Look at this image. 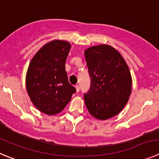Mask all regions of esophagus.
Here are the masks:
<instances>
[{
  "label": "esophagus",
  "mask_w": 159,
  "mask_h": 159,
  "mask_svg": "<svg viewBox=\"0 0 159 159\" xmlns=\"http://www.w3.org/2000/svg\"><path fill=\"white\" fill-rule=\"evenodd\" d=\"M75 88H76L77 93H79V91H80V87H79V85H78V84H76V85H75Z\"/></svg>",
  "instance_id": "esophagus-1"
}]
</instances>
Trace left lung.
<instances>
[{
    "label": "left lung",
    "mask_w": 159,
    "mask_h": 159,
    "mask_svg": "<svg viewBox=\"0 0 159 159\" xmlns=\"http://www.w3.org/2000/svg\"><path fill=\"white\" fill-rule=\"evenodd\" d=\"M91 78L90 88L84 93L89 113L106 120L118 115L129 100L132 78L119 52L107 44L94 46L84 52Z\"/></svg>",
    "instance_id": "8db88e82"
}]
</instances>
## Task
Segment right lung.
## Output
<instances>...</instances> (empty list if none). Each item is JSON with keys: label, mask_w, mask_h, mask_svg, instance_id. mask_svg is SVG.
<instances>
[{"label": "right lung", "mask_w": 159, "mask_h": 159, "mask_svg": "<svg viewBox=\"0 0 159 159\" xmlns=\"http://www.w3.org/2000/svg\"><path fill=\"white\" fill-rule=\"evenodd\" d=\"M70 49V44L66 41H51L36 53L28 67V95L34 105L46 115L63 111L76 92L69 83L65 70Z\"/></svg>", "instance_id": "right-lung-1"}]
</instances>
